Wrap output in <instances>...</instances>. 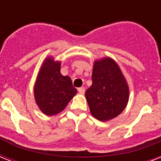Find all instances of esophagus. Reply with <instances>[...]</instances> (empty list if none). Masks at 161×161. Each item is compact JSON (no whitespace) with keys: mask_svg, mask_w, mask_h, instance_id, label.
I'll return each mask as SVG.
<instances>
[{"mask_svg":"<svg viewBox=\"0 0 161 161\" xmlns=\"http://www.w3.org/2000/svg\"><path fill=\"white\" fill-rule=\"evenodd\" d=\"M78 91L79 93H82V94H83V93H84V92H85V88H84V87H80V88H78Z\"/></svg>","mask_w":161,"mask_h":161,"instance_id":"1","label":"esophagus"}]
</instances>
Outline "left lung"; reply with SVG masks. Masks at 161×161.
I'll return each mask as SVG.
<instances>
[{
    "instance_id": "left-lung-1",
    "label": "left lung",
    "mask_w": 161,
    "mask_h": 161,
    "mask_svg": "<svg viewBox=\"0 0 161 161\" xmlns=\"http://www.w3.org/2000/svg\"><path fill=\"white\" fill-rule=\"evenodd\" d=\"M92 81L85 92L91 114L101 121L117 117L129 100V88L119 66L111 58L97 61Z\"/></svg>"
}]
</instances>
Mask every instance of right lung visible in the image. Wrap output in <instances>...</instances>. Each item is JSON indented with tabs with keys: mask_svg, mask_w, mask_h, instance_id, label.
<instances>
[{
	"mask_svg": "<svg viewBox=\"0 0 161 161\" xmlns=\"http://www.w3.org/2000/svg\"><path fill=\"white\" fill-rule=\"evenodd\" d=\"M76 93L71 78L60 73V63L47 58L34 87L35 99L42 112L47 115L57 114L65 108Z\"/></svg>",
	"mask_w": 161,
	"mask_h": 161,
	"instance_id": "1",
	"label": "right lung"
}]
</instances>
